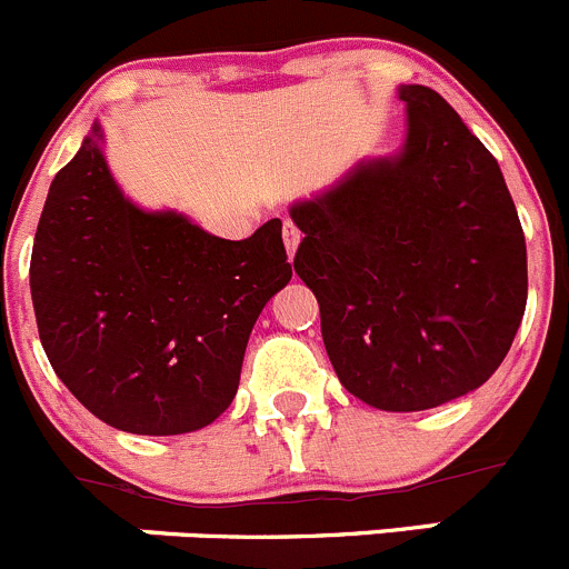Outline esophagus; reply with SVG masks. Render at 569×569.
<instances>
[{
    "label": "esophagus",
    "mask_w": 569,
    "mask_h": 569,
    "mask_svg": "<svg viewBox=\"0 0 569 569\" xmlns=\"http://www.w3.org/2000/svg\"><path fill=\"white\" fill-rule=\"evenodd\" d=\"M282 238H284V249H287V254H296V249H298V243H301V232H298V227L292 221H284L282 223Z\"/></svg>",
    "instance_id": "1"
}]
</instances>
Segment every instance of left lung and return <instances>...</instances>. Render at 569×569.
Here are the masks:
<instances>
[{
  "instance_id": "8db88e82",
  "label": "left lung",
  "mask_w": 569,
  "mask_h": 569,
  "mask_svg": "<svg viewBox=\"0 0 569 569\" xmlns=\"http://www.w3.org/2000/svg\"><path fill=\"white\" fill-rule=\"evenodd\" d=\"M407 140L290 207L296 273L351 396L420 412L481 387L528 298L526 234L498 160L426 86H403Z\"/></svg>"
}]
</instances>
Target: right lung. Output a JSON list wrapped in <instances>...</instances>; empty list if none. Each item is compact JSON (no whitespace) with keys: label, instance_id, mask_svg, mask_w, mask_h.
I'll return each mask as SVG.
<instances>
[{"label":"right lung","instance_id":"obj_1","mask_svg":"<svg viewBox=\"0 0 569 569\" xmlns=\"http://www.w3.org/2000/svg\"><path fill=\"white\" fill-rule=\"evenodd\" d=\"M101 129L49 188L30 262L41 346L71 396L129 435H184L232 403L262 307L290 282L282 221L223 240L123 199Z\"/></svg>","mask_w":569,"mask_h":569}]
</instances>
